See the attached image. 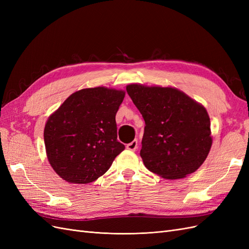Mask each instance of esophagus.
<instances>
[{"instance_id":"34e87169","label":"esophagus","mask_w":249,"mask_h":249,"mask_svg":"<svg viewBox=\"0 0 249 249\" xmlns=\"http://www.w3.org/2000/svg\"><path fill=\"white\" fill-rule=\"evenodd\" d=\"M137 147H138V141L136 139L133 140L130 143H127V144H126V149L132 150V152H135V150L137 149Z\"/></svg>"}]
</instances>
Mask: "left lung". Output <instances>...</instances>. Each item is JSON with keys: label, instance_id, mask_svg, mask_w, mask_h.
<instances>
[{"label": "left lung", "instance_id": "8db88e82", "mask_svg": "<svg viewBox=\"0 0 249 249\" xmlns=\"http://www.w3.org/2000/svg\"><path fill=\"white\" fill-rule=\"evenodd\" d=\"M145 122L140 156L145 167L164 178L197 170L212 145L206 108L171 87L126 86Z\"/></svg>", "mask_w": 249, "mask_h": 249}]
</instances>
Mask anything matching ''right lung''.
<instances>
[{"label": "right lung", "instance_id": "right-lung-1", "mask_svg": "<svg viewBox=\"0 0 249 249\" xmlns=\"http://www.w3.org/2000/svg\"><path fill=\"white\" fill-rule=\"evenodd\" d=\"M124 92L86 88L67 97L44 126L48 160L60 178L88 184L106 172L124 149L117 140L115 115Z\"/></svg>", "mask_w": 249, "mask_h": 249}]
</instances>
